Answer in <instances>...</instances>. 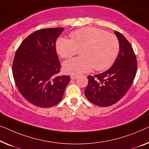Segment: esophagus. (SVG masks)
I'll use <instances>...</instances> for the list:
<instances>
[{"mask_svg":"<svg viewBox=\"0 0 149 149\" xmlns=\"http://www.w3.org/2000/svg\"><path fill=\"white\" fill-rule=\"evenodd\" d=\"M77 77H78V76H77V75H71V76H70L71 79H74H74H77Z\"/></svg>","mask_w":149,"mask_h":149,"instance_id":"1","label":"esophagus"}]
</instances>
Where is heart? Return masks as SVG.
Returning <instances> with one entry per match:
<instances>
[{
	"mask_svg": "<svg viewBox=\"0 0 149 149\" xmlns=\"http://www.w3.org/2000/svg\"><path fill=\"white\" fill-rule=\"evenodd\" d=\"M71 39L61 37L56 41V50L62 58H70L80 49L81 57L64 62L63 68L70 74H81L94 68L102 71L116 59L119 41L112 33L94 27H84L73 31Z\"/></svg>",
	"mask_w": 149,
	"mask_h": 149,
	"instance_id": "obj_1",
	"label": "heart"
}]
</instances>
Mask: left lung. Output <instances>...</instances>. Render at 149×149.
I'll list each match as a JSON object with an SVG mask.
<instances>
[{
	"label": "left lung",
	"instance_id": "obj_1",
	"mask_svg": "<svg viewBox=\"0 0 149 149\" xmlns=\"http://www.w3.org/2000/svg\"><path fill=\"white\" fill-rule=\"evenodd\" d=\"M118 39L120 52L109 70L88 75L85 95L95 105L107 107L118 102L134 81L137 71L136 58L130 43L122 33L114 31Z\"/></svg>",
	"mask_w": 149,
	"mask_h": 149
}]
</instances>
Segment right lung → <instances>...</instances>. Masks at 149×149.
Wrapping results in <instances>:
<instances>
[{
	"mask_svg": "<svg viewBox=\"0 0 149 149\" xmlns=\"http://www.w3.org/2000/svg\"><path fill=\"white\" fill-rule=\"evenodd\" d=\"M63 28L36 31L23 40L13 63L15 83L29 102L40 108L56 105L62 100L70 75H59L61 64L55 42Z\"/></svg>",
	"mask_w": 149,
	"mask_h": 149,
	"instance_id": "right-lung-1",
	"label": "right lung"
}]
</instances>
